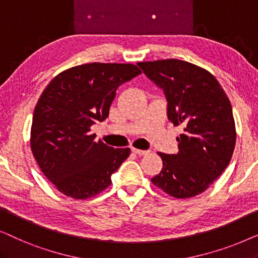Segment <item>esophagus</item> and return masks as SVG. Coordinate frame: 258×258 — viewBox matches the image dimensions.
<instances>
[{"instance_id": "esophagus-1", "label": "esophagus", "mask_w": 258, "mask_h": 258, "mask_svg": "<svg viewBox=\"0 0 258 258\" xmlns=\"http://www.w3.org/2000/svg\"><path fill=\"white\" fill-rule=\"evenodd\" d=\"M132 151H133L134 154L140 155V156H143V155H148V154H149V151H147V150H141V149H136V148H132Z\"/></svg>"}]
</instances>
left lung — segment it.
I'll return each instance as SVG.
<instances>
[{
    "label": "left lung",
    "mask_w": 258,
    "mask_h": 258,
    "mask_svg": "<svg viewBox=\"0 0 258 258\" xmlns=\"http://www.w3.org/2000/svg\"><path fill=\"white\" fill-rule=\"evenodd\" d=\"M137 64L164 90L169 119L184 126L176 139L178 153H158L163 168L151 182L175 199L200 195L225 170L234 153L230 101L213 74L190 62L170 58Z\"/></svg>",
    "instance_id": "1"
}]
</instances>
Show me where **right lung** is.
<instances>
[{"label": "right lung", "mask_w": 258, "mask_h": 258, "mask_svg": "<svg viewBox=\"0 0 258 258\" xmlns=\"http://www.w3.org/2000/svg\"><path fill=\"white\" fill-rule=\"evenodd\" d=\"M141 73L130 63H87L59 73L45 87L34 110L30 148L59 192L87 200L111 184L130 149L96 142L90 128L109 116L116 89Z\"/></svg>", "instance_id": "add662e5"}]
</instances>
